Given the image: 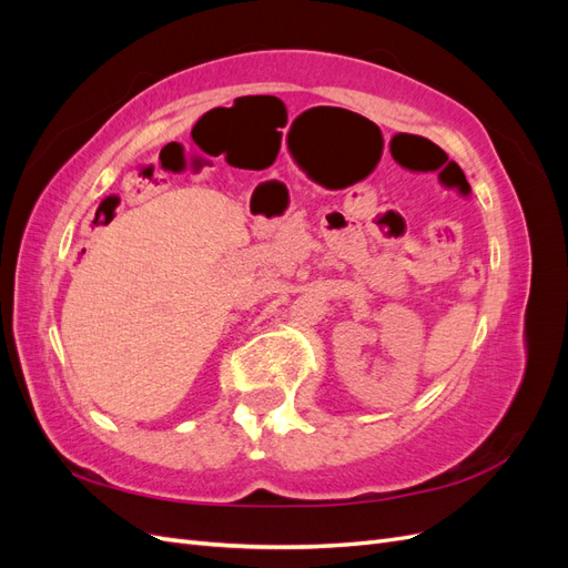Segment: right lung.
<instances>
[{
    "label": "right lung",
    "instance_id": "right-lung-1",
    "mask_svg": "<svg viewBox=\"0 0 568 568\" xmlns=\"http://www.w3.org/2000/svg\"><path fill=\"white\" fill-rule=\"evenodd\" d=\"M104 203H113V205H118V199H115V196H113V199H106V201H104Z\"/></svg>",
    "mask_w": 568,
    "mask_h": 568
}]
</instances>
